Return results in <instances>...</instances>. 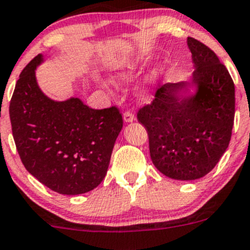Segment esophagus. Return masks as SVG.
Returning a JSON list of instances; mask_svg holds the SVG:
<instances>
[{
	"label": "esophagus",
	"instance_id": "esophagus-1",
	"mask_svg": "<svg viewBox=\"0 0 250 250\" xmlns=\"http://www.w3.org/2000/svg\"><path fill=\"white\" fill-rule=\"evenodd\" d=\"M135 119H136L135 114H133L131 110H125V113H124V122L125 123H132Z\"/></svg>",
	"mask_w": 250,
	"mask_h": 250
}]
</instances>
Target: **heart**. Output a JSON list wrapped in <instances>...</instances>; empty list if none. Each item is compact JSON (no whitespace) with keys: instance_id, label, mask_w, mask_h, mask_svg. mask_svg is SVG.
Segmentation results:
<instances>
[{"instance_id":"heart-1","label":"heart","mask_w":250,"mask_h":250,"mask_svg":"<svg viewBox=\"0 0 250 250\" xmlns=\"http://www.w3.org/2000/svg\"><path fill=\"white\" fill-rule=\"evenodd\" d=\"M144 72H146V63L141 59L128 58L117 63L113 76L117 81L128 83V82H132L138 77L143 76Z\"/></svg>"}]
</instances>
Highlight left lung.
<instances>
[{"label":"left lung","mask_w":250,"mask_h":250,"mask_svg":"<svg viewBox=\"0 0 250 250\" xmlns=\"http://www.w3.org/2000/svg\"><path fill=\"white\" fill-rule=\"evenodd\" d=\"M195 71L194 95L184 82L166 83L137 119L148 131L156 168L172 179L194 181L214 168L228 149L235 119V84L214 51L188 37Z\"/></svg>","instance_id":"1"}]
</instances>
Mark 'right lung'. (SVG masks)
<instances>
[{"instance_id":"right-lung-1","label":"right lung","mask_w":250,"mask_h":250,"mask_svg":"<svg viewBox=\"0 0 250 250\" xmlns=\"http://www.w3.org/2000/svg\"><path fill=\"white\" fill-rule=\"evenodd\" d=\"M37 55L22 69L9 104L12 132L25 168L49 189L79 195L104 181L123 117L115 106L92 109L77 97L53 101L36 81Z\"/></svg>"}]
</instances>
